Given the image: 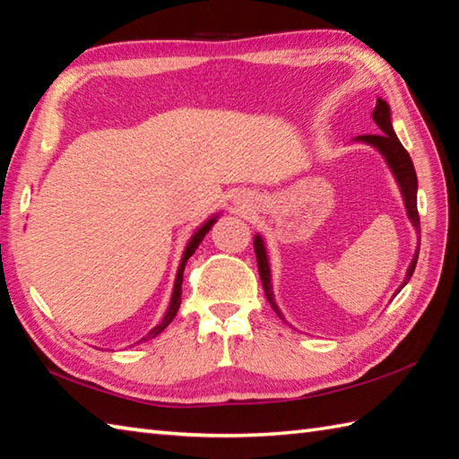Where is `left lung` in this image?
<instances>
[{"instance_id":"1","label":"left lung","mask_w":459,"mask_h":459,"mask_svg":"<svg viewBox=\"0 0 459 459\" xmlns=\"http://www.w3.org/2000/svg\"><path fill=\"white\" fill-rule=\"evenodd\" d=\"M373 120L377 122V126H378L380 132H383V134H363V135H357L355 140L375 145V148L385 155V160H386L388 165H391V169L394 173L398 185H401V191H403V197H404V203H406L408 217H411V221H412V224H414L416 229H420V217H418V207H416L418 178H416V171H414V163L411 160V155H408V152L404 150V145L398 142V138H396V134L393 130V124H391V108H388V104L385 100H380V99L377 100V106H375V110H373ZM255 252H256V262H258V274H260V280H262V288H264L266 299L270 301V306L278 311L276 301H274V298H272L270 268H268L266 248H264V242H262L260 237L255 238ZM416 262H418V250H416L411 268H408V272H406L404 284L414 274ZM278 316H280V311H278Z\"/></svg>"}]
</instances>
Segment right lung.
I'll use <instances>...</instances> for the list:
<instances>
[{
    "label": "right lung",
    "mask_w": 459,
    "mask_h": 459,
    "mask_svg": "<svg viewBox=\"0 0 459 459\" xmlns=\"http://www.w3.org/2000/svg\"><path fill=\"white\" fill-rule=\"evenodd\" d=\"M214 221H217V219H211V221L204 222L203 227H201L197 232H195V237L189 240L187 248H185V255H183V260H181V266H179V270H178V278H175V288H173V296H171V304H169L168 314H165V317H163L161 324H160V325H155V327L150 331V333L145 335L142 341H148V339H153L155 335H160L161 331L171 324V319L175 317V314H178L179 304H181V284H183V270H185V262H187V260L195 255V250H197V247L201 245V240L204 238V235H207V232L211 230V227L214 224Z\"/></svg>",
    "instance_id": "obj_1"
}]
</instances>
